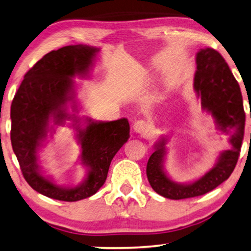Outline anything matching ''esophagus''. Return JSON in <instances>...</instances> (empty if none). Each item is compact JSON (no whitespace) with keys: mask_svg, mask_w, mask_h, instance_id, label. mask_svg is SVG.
Wrapping results in <instances>:
<instances>
[{"mask_svg":"<svg viewBox=\"0 0 251 251\" xmlns=\"http://www.w3.org/2000/svg\"><path fill=\"white\" fill-rule=\"evenodd\" d=\"M133 128L136 133H145L149 128V124L145 121H143V119H138V121L134 123Z\"/></svg>","mask_w":251,"mask_h":251,"instance_id":"34e87169","label":"esophagus"}]
</instances>
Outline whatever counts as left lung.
Listing matches in <instances>:
<instances>
[{
	"mask_svg": "<svg viewBox=\"0 0 251 251\" xmlns=\"http://www.w3.org/2000/svg\"><path fill=\"white\" fill-rule=\"evenodd\" d=\"M197 70L194 88L201 98V108L211 113L216 128L230 135L231 149L220 154L213 169L192 184H177L163 170L166 138L155 144L150 156L147 176L154 192L170 200L204 195L226 181L234 170L245 135L246 115L242 96L226 59L213 48H203L196 55Z\"/></svg>",
	"mask_w": 251,
	"mask_h": 251,
	"instance_id": "obj_1",
	"label": "left lung"
}]
</instances>
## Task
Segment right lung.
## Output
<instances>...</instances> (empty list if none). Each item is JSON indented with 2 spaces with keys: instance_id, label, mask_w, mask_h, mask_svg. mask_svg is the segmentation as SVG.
<instances>
[{
  "instance_id": "add662e5",
  "label": "right lung",
  "mask_w": 251,
  "mask_h": 251,
  "mask_svg": "<svg viewBox=\"0 0 251 251\" xmlns=\"http://www.w3.org/2000/svg\"><path fill=\"white\" fill-rule=\"evenodd\" d=\"M98 50L87 45H73L50 51L25 73L11 104V143L22 175L32 189L54 200L76 201L98 192L106 181L111 160L129 138L126 118L114 122L87 118V127L81 128L75 115L66 111L69 101L76 110L72 77L87 75ZM51 118L56 125L66 119L75 121L82 148L81 161L89 173L74 189L55 185L43 177L36 163V151Z\"/></svg>"
}]
</instances>
